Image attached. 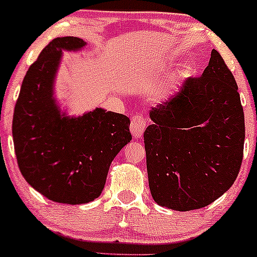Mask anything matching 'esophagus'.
Returning <instances> with one entry per match:
<instances>
[{"label": "esophagus", "mask_w": 257, "mask_h": 257, "mask_svg": "<svg viewBox=\"0 0 257 257\" xmlns=\"http://www.w3.org/2000/svg\"><path fill=\"white\" fill-rule=\"evenodd\" d=\"M147 123H148V120L145 117V116L135 115L131 120V125H130L132 135H134L135 137H137V139H139V137H142Z\"/></svg>", "instance_id": "obj_1"}]
</instances>
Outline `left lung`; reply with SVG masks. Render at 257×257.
Returning a JSON list of instances; mask_svg holds the SVG:
<instances>
[{
	"label": "left lung",
	"instance_id": "8db88e82",
	"mask_svg": "<svg viewBox=\"0 0 257 257\" xmlns=\"http://www.w3.org/2000/svg\"><path fill=\"white\" fill-rule=\"evenodd\" d=\"M150 116L144 140L156 203L200 209L232 186L244 156V109L234 75L215 49L202 75L188 79Z\"/></svg>",
	"mask_w": 257,
	"mask_h": 257
}]
</instances>
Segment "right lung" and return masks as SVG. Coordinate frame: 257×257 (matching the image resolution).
I'll list each match as a JSON object with an SVG mask.
<instances>
[{"label": "right lung", "mask_w": 257, "mask_h": 257, "mask_svg": "<svg viewBox=\"0 0 257 257\" xmlns=\"http://www.w3.org/2000/svg\"><path fill=\"white\" fill-rule=\"evenodd\" d=\"M78 37L55 38L27 70L15 106L13 145L26 181L48 199L84 204L101 194L111 162L132 140L130 118L96 109L60 116L52 99L62 49H79Z\"/></svg>", "instance_id": "add662e5"}]
</instances>
